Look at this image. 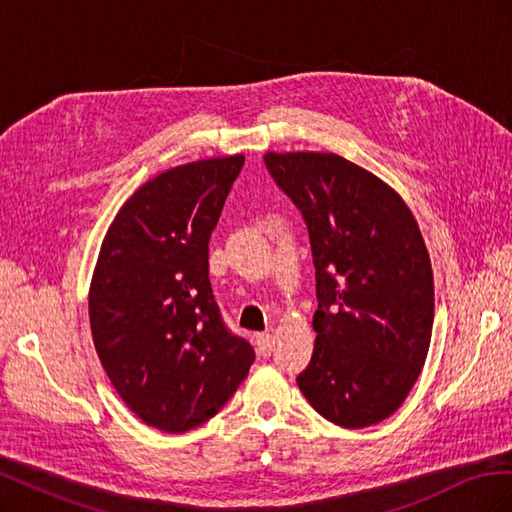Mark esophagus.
<instances>
[{"label": "esophagus", "instance_id": "esophagus-1", "mask_svg": "<svg viewBox=\"0 0 512 512\" xmlns=\"http://www.w3.org/2000/svg\"><path fill=\"white\" fill-rule=\"evenodd\" d=\"M256 346L262 356H271L273 350V335L271 333H260L256 335Z\"/></svg>", "mask_w": 512, "mask_h": 512}]
</instances>
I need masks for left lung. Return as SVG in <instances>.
I'll use <instances>...</instances> for the list:
<instances>
[{"label": "left lung", "instance_id": "left-lung-1", "mask_svg": "<svg viewBox=\"0 0 512 512\" xmlns=\"http://www.w3.org/2000/svg\"><path fill=\"white\" fill-rule=\"evenodd\" d=\"M309 232L316 344L297 384L327 421L361 429L389 418L425 365L433 273L401 196L335 153L265 156Z\"/></svg>", "mask_w": 512, "mask_h": 512}]
</instances>
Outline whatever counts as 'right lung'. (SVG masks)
<instances>
[{
  "instance_id": "obj_1",
  "label": "right lung",
  "mask_w": 512,
  "mask_h": 512,
  "mask_svg": "<svg viewBox=\"0 0 512 512\" xmlns=\"http://www.w3.org/2000/svg\"><path fill=\"white\" fill-rule=\"evenodd\" d=\"M245 158L175 166L115 215L89 288V322L108 380L149 427L194 429L218 414L254 363L209 282V239Z\"/></svg>"
}]
</instances>
